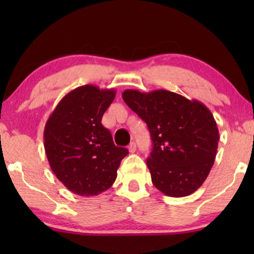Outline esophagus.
I'll return each instance as SVG.
<instances>
[{
    "mask_svg": "<svg viewBox=\"0 0 254 254\" xmlns=\"http://www.w3.org/2000/svg\"><path fill=\"white\" fill-rule=\"evenodd\" d=\"M128 150H129L131 154L136 151V143H135V142H130V144L128 145Z\"/></svg>",
    "mask_w": 254,
    "mask_h": 254,
    "instance_id": "1",
    "label": "esophagus"
}]
</instances>
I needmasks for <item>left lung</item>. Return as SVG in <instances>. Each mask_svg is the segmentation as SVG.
<instances>
[{
    "mask_svg": "<svg viewBox=\"0 0 254 254\" xmlns=\"http://www.w3.org/2000/svg\"><path fill=\"white\" fill-rule=\"evenodd\" d=\"M123 98L150 131L147 165L156 189L173 197L195 192L213 168L220 140L209 109L168 90L128 89Z\"/></svg>",
    "mask_w": 254,
    "mask_h": 254,
    "instance_id": "obj_1",
    "label": "left lung"
}]
</instances>
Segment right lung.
Returning <instances> with one entry per match:
<instances>
[{
    "label": "right lung",
    "mask_w": 254,
    "mask_h": 254,
    "mask_svg": "<svg viewBox=\"0 0 254 254\" xmlns=\"http://www.w3.org/2000/svg\"><path fill=\"white\" fill-rule=\"evenodd\" d=\"M116 93L91 84L78 86L60 100L45 126L44 147L52 171L77 195L93 196L109 190L128 155L102 125Z\"/></svg>",
    "instance_id": "add662e5"
}]
</instances>
